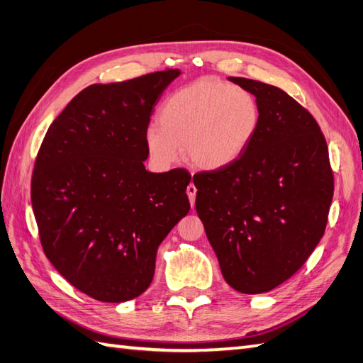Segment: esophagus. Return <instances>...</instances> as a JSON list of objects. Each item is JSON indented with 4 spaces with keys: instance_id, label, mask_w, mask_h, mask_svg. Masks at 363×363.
<instances>
[{
    "instance_id": "obj_1",
    "label": "esophagus",
    "mask_w": 363,
    "mask_h": 363,
    "mask_svg": "<svg viewBox=\"0 0 363 363\" xmlns=\"http://www.w3.org/2000/svg\"><path fill=\"white\" fill-rule=\"evenodd\" d=\"M187 195H189V199H190V204H191V207H194V204H195V198H196V187H195V184H194V182H190L189 186H187Z\"/></svg>"
}]
</instances>
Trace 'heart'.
<instances>
[{
	"label": "heart",
	"instance_id": "b5f03b06",
	"mask_svg": "<svg viewBox=\"0 0 363 363\" xmlns=\"http://www.w3.org/2000/svg\"><path fill=\"white\" fill-rule=\"evenodd\" d=\"M260 121L256 96L243 87L201 78L173 91L157 112V126L146 129L150 157L160 168L179 160L181 148L198 169H221L252 142Z\"/></svg>",
	"mask_w": 363,
	"mask_h": 363
}]
</instances>
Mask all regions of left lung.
Listing matches in <instances>:
<instances>
[{
  "label": "left lung",
  "instance_id": "obj_1",
  "mask_svg": "<svg viewBox=\"0 0 363 363\" xmlns=\"http://www.w3.org/2000/svg\"><path fill=\"white\" fill-rule=\"evenodd\" d=\"M256 96L252 142L226 168L194 176L196 212L225 281L257 295L295 274L328 225L334 174L317 120L269 84L229 78Z\"/></svg>",
  "mask_w": 363,
  "mask_h": 363
}]
</instances>
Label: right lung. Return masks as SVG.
<instances>
[{
    "mask_svg": "<svg viewBox=\"0 0 363 363\" xmlns=\"http://www.w3.org/2000/svg\"><path fill=\"white\" fill-rule=\"evenodd\" d=\"M179 73L91 84L52 121L37 152L30 203L45 256L96 301L140 296L159 245L190 211L189 172L143 165L154 106Z\"/></svg>",
    "mask_w": 363,
    "mask_h": 363,
    "instance_id": "obj_1",
    "label": "right lung"
}]
</instances>
